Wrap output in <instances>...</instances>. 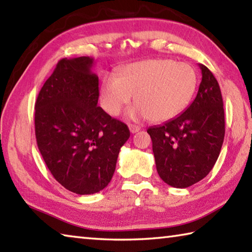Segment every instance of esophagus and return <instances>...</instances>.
<instances>
[{"mask_svg": "<svg viewBox=\"0 0 252 252\" xmlns=\"http://www.w3.org/2000/svg\"><path fill=\"white\" fill-rule=\"evenodd\" d=\"M129 129H130L131 133H136V132L140 131L141 127H140L139 126H136V125H129Z\"/></svg>", "mask_w": 252, "mask_h": 252, "instance_id": "34e87169", "label": "esophagus"}]
</instances>
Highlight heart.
Returning a JSON list of instances; mask_svg holds the SVG:
<instances>
[{
    "label": "heart",
    "instance_id": "b5f03b06",
    "mask_svg": "<svg viewBox=\"0 0 252 252\" xmlns=\"http://www.w3.org/2000/svg\"><path fill=\"white\" fill-rule=\"evenodd\" d=\"M198 78L192 66L169 59L131 63L118 75H105L100 89V103L110 116H118L133 95L131 116L163 122L177 117L192 100Z\"/></svg>",
    "mask_w": 252,
    "mask_h": 252
}]
</instances>
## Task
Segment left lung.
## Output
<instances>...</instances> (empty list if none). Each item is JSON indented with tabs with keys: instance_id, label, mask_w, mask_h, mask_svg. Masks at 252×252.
<instances>
[{
	"instance_id": "1",
	"label": "left lung",
	"mask_w": 252,
	"mask_h": 252,
	"mask_svg": "<svg viewBox=\"0 0 252 252\" xmlns=\"http://www.w3.org/2000/svg\"><path fill=\"white\" fill-rule=\"evenodd\" d=\"M202 79L197 96L178 117L148 129L157 171L167 185L188 188L215 165L224 139V111L218 81L199 64Z\"/></svg>"
}]
</instances>
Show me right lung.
<instances>
[{"label": "right lung", "instance_id": "add662e5", "mask_svg": "<svg viewBox=\"0 0 252 252\" xmlns=\"http://www.w3.org/2000/svg\"><path fill=\"white\" fill-rule=\"evenodd\" d=\"M90 57L60 60L35 102V136L46 167L76 194L109 185L120 149L130 138L126 125L97 106L99 78Z\"/></svg>", "mask_w": 252, "mask_h": 252}]
</instances>
